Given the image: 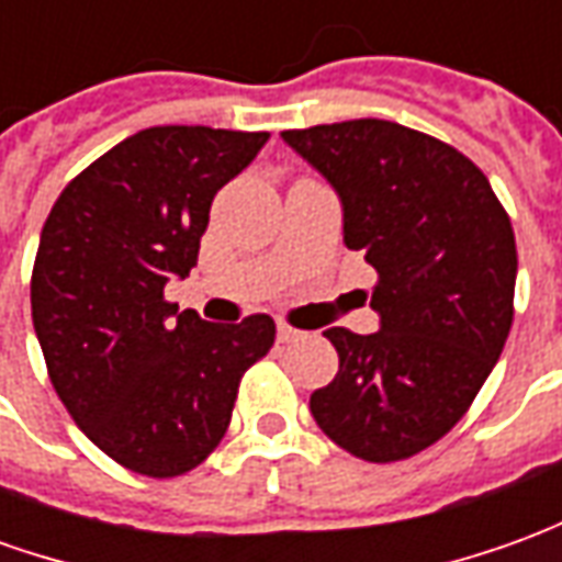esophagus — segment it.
Wrapping results in <instances>:
<instances>
[{
  "mask_svg": "<svg viewBox=\"0 0 562 562\" xmlns=\"http://www.w3.org/2000/svg\"><path fill=\"white\" fill-rule=\"evenodd\" d=\"M297 337H301V330L292 328V325H285V322H280V325H277V340L280 342H294Z\"/></svg>",
  "mask_w": 562,
  "mask_h": 562,
  "instance_id": "34e87169",
  "label": "esophagus"
}]
</instances>
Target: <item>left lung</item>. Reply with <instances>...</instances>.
Returning a JSON list of instances; mask_svg holds the SVG:
<instances>
[{"label": "left lung", "mask_w": 562, "mask_h": 562, "mask_svg": "<svg viewBox=\"0 0 562 562\" xmlns=\"http://www.w3.org/2000/svg\"><path fill=\"white\" fill-rule=\"evenodd\" d=\"M342 201V240L376 270V334L330 328L340 355L310 409L370 463L430 448L491 376L515 318L518 249L506 207L460 149L391 120L282 132Z\"/></svg>", "instance_id": "obj_1"}]
</instances>
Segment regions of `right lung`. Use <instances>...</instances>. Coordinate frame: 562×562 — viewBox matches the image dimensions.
<instances>
[{
  "label": "right lung",
  "instance_id": "1",
  "mask_svg": "<svg viewBox=\"0 0 562 562\" xmlns=\"http://www.w3.org/2000/svg\"><path fill=\"white\" fill-rule=\"evenodd\" d=\"M268 138L144 128L83 168L44 222L30 292L47 376L80 430L126 470L173 479L204 463L240 379L273 346L265 313L216 325L165 301V282L195 268L216 192Z\"/></svg>",
  "mask_w": 562,
  "mask_h": 562
}]
</instances>
